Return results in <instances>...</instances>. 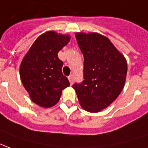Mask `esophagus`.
<instances>
[{
    "label": "esophagus",
    "instance_id": "obj_1",
    "mask_svg": "<svg viewBox=\"0 0 148 148\" xmlns=\"http://www.w3.org/2000/svg\"><path fill=\"white\" fill-rule=\"evenodd\" d=\"M68 80L70 81V84H72L73 83V80H74V76L73 75H70V76H68Z\"/></svg>",
    "mask_w": 148,
    "mask_h": 148
}]
</instances>
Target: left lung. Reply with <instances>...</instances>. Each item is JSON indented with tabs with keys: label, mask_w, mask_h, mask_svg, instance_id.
Here are the masks:
<instances>
[{
	"label": "left lung",
	"mask_w": 148,
	"mask_h": 148,
	"mask_svg": "<svg viewBox=\"0 0 148 148\" xmlns=\"http://www.w3.org/2000/svg\"><path fill=\"white\" fill-rule=\"evenodd\" d=\"M76 38L84 56V80L72 88L85 110L99 112L110 106L123 90L127 61L110 39L99 34L76 33Z\"/></svg>",
	"instance_id": "8db88e82"
}]
</instances>
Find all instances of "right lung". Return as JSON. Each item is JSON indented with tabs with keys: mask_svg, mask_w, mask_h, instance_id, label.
<instances>
[{
	"mask_svg": "<svg viewBox=\"0 0 148 148\" xmlns=\"http://www.w3.org/2000/svg\"><path fill=\"white\" fill-rule=\"evenodd\" d=\"M70 40L68 35L49 31L40 35L25 55L20 67V76L31 100L39 106H55L62 90L70 83L63 75V61L58 52Z\"/></svg>",
	"mask_w": 148,
	"mask_h": 148,
	"instance_id": "obj_1",
	"label": "right lung"
}]
</instances>
